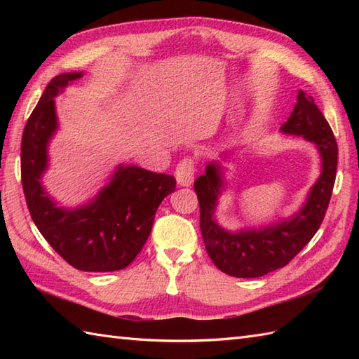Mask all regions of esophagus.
<instances>
[{"label":"esophagus","mask_w":359,"mask_h":359,"mask_svg":"<svg viewBox=\"0 0 359 359\" xmlns=\"http://www.w3.org/2000/svg\"><path fill=\"white\" fill-rule=\"evenodd\" d=\"M194 160L191 157H187L175 168V180L180 187H189L194 180Z\"/></svg>","instance_id":"34e87169"}]
</instances>
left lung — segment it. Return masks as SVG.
I'll return each instance as SVG.
<instances>
[{
    "label": "left lung",
    "instance_id": "8db88e82",
    "mask_svg": "<svg viewBox=\"0 0 359 359\" xmlns=\"http://www.w3.org/2000/svg\"><path fill=\"white\" fill-rule=\"evenodd\" d=\"M280 133L302 135L321 154V175L310 188L306 202L292 217L261 228L228 231L217 224L215 212L225 189L222 166L211 162L194 182L201 207V231L205 248L220 271L234 278H259L285 266L321 226L337 177L338 144L330 125L313 97L297 93V103Z\"/></svg>",
    "mask_w": 359,
    "mask_h": 359
}]
</instances>
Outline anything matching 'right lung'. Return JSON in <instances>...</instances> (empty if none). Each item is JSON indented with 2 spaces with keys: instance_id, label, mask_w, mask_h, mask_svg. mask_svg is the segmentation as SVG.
Here are the masks:
<instances>
[{
  "instance_id": "1",
  "label": "right lung",
  "mask_w": 359,
  "mask_h": 359,
  "mask_svg": "<svg viewBox=\"0 0 359 359\" xmlns=\"http://www.w3.org/2000/svg\"><path fill=\"white\" fill-rule=\"evenodd\" d=\"M81 77L83 72L57 75L30 114L21 140L22 189L34 224L67 264L81 271H117L140 253L175 179L118 165L94 199L77 208L58 207L43 187L49 142L58 129L55 97Z\"/></svg>"
}]
</instances>
